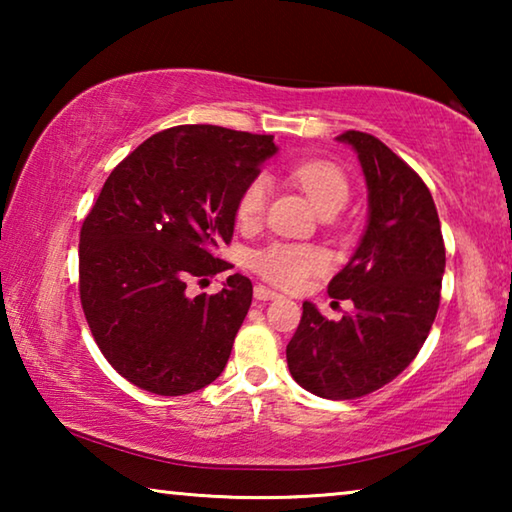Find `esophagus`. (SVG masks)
I'll return each instance as SVG.
<instances>
[{
	"label": "esophagus",
	"mask_w": 512,
	"mask_h": 512,
	"mask_svg": "<svg viewBox=\"0 0 512 512\" xmlns=\"http://www.w3.org/2000/svg\"><path fill=\"white\" fill-rule=\"evenodd\" d=\"M255 298L257 300H275V298H280V293L264 287V284H257V287H255Z\"/></svg>",
	"instance_id": "obj_1"
}]
</instances>
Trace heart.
<instances>
[{
	"label": "heart",
	"mask_w": 512,
	"mask_h": 512,
	"mask_svg": "<svg viewBox=\"0 0 512 512\" xmlns=\"http://www.w3.org/2000/svg\"><path fill=\"white\" fill-rule=\"evenodd\" d=\"M289 176L302 192H305L316 210L325 216H332L350 198V180L339 164L329 160H305L293 164ZM268 178L264 173L250 178L237 198V221L241 225H255L262 221L268 203ZM253 268L259 277L275 287L296 291L305 287L309 277L325 273L329 268V253L320 246L311 244H277L257 250L253 255Z\"/></svg>",
	"instance_id": "heart-1"
}]
</instances>
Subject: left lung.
I'll list each match as a JSON object with an SVG mask.
<instances>
[{"instance_id":"obj_1","label":"left lung","mask_w":512,"mask_h":512,"mask_svg":"<svg viewBox=\"0 0 512 512\" xmlns=\"http://www.w3.org/2000/svg\"><path fill=\"white\" fill-rule=\"evenodd\" d=\"M368 183V228L327 293L352 300L341 320L305 302L287 345L291 377L325 400H357L386 386L427 341L440 305L445 241L429 187L375 135H339Z\"/></svg>"}]
</instances>
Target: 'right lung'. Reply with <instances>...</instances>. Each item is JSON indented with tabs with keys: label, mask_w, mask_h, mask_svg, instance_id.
Returning <instances> with one entry per match:
<instances>
[{
	"label": "right lung",
	"mask_w": 512,
	"mask_h": 512,
	"mask_svg": "<svg viewBox=\"0 0 512 512\" xmlns=\"http://www.w3.org/2000/svg\"><path fill=\"white\" fill-rule=\"evenodd\" d=\"M273 135L173 126L121 160L81 225L79 296L99 350L155 395L201 391L221 375L253 300L246 275L187 296L232 266L241 189L275 153Z\"/></svg>",
	"instance_id": "add662e5"
}]
</instances>
